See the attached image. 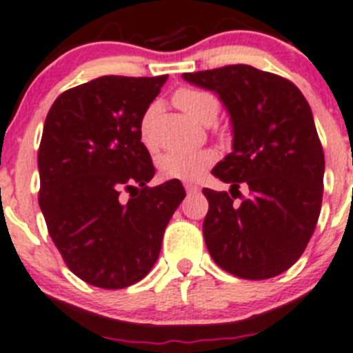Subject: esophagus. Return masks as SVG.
<instances>
[{
  "instance_id": "obj_1",
  "label": "esophagus",
  "mask_w": 353,
  "mask_h": 353,
  "mask_svg": "<svg viewBox=\"0 0 353 353\" xmlns=\"http://www.w3.org/2000/svg\"><path fill=\"white\" fill-rule=\"evenodd\" d=\"M184 188H186L188 193H196L200 190V188L196 186V184H192V183H186V184H184Z\"/></svg>"
}]
</instances>
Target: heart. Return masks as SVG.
Listing matches in <instances>:
<instances>
[{
	"label": "heart",
	"instance_id": "heart-1",
	"mask_svg": "<svg viewBox=\"0 0 353 353\" xmlns=\"http://www.w3.org/2000/svg\"><path fill=\"white\" fill-rule=\"evenodd\" d=\"M172 101L188 117L202 121V123H210L216 120L217 113H219L217 99L210 92L202 90V88H179L174 94ZM154 113H157V106H150L141 118V141L148 148H154V141L151 137V121H153ZM214 161H216V153L212 150L169 151V153L161 154L158 160V167H160L161 176L167 179L199 181Z\"/></svg>",
	"mask_w": 353,
	"mask_h": 353
}]
</instances>
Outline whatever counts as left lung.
Returning <instances> with one entry per match:
<instances>
[{
    "label": "left lung",
    "instance_id": "1",
    "mask_svg": "<svg viewBox=\"0 0 353 353\" xmlns=\"http://www.w3.org/2000/svg\"><path fill=\"white\" fill-rule=\"evenodd\" d=\"M183 78L216 92L233 125V151L212 170L232 190L203 188L207 249L216 265L240 279L281 275L303 254L321 214L324 150L310 106L292 81L247 64ZM240 183L250 186L247 199Z\"/></svg>",
    "mask_w": 353,
    "mask_h": 353
}]
</instances>
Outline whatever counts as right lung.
Here are the masks:
<instances>
[{
    "label": "right lung",
    "instance_id": "right-lung-1",
    "mask_svg": "<svg viewBox=\"0 0 353 353\" xmlns=\"http://www.w3.org/2000/svg\"><path fill=\"white\" fill-rule=\"evenodd\" d=\"M165 81L167 74L95 78L62 92L45 120L39 209L68 268L95 288L144 279L186 196L177 179L148 186L154 167L139 125Z\"/></svg>",
    "mask_w": 353,
    "mask_h": 353
}]
</instances>
